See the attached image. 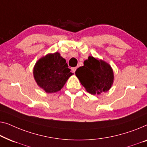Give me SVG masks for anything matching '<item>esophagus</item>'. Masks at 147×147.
Wrapping results in <instances>:
<instances>
[{
	"mask_svg": "<svg viewBox=\"0 0 147 147\" xmlns=\"http://www.w3.org/2000/svg\"><path fill=\"white\" fill-rule=\"evenodd\" d=\"M71 70H72V72H73V73H75L76 70V67H73L71 69Z\"/></svg>",
	"mask_w": 147,
	"mask_h": 147,
	"instance_id": "obj_1",
	"label": "esophagus"
}]
</instances>
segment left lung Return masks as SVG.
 I'll return each mask as SVG.
<instances>
[{
	"mask_svg": "<svg viewBox=\"0 0 147 147\" xmlns=\"http://www.w3.org/2000/svg\"><path fill=\"white\" fill-rule=\"evenodd\" d=\"M75 74L86 91L92 94L108 91L114 79L111 66L90 56L84 61V66L76 69Z\"/></svg>",
	"mask_w": 147,
	"mask_h": 147,
	"instance_id": "left-lung-1",
	"label": "left lung"
}]
</instances>
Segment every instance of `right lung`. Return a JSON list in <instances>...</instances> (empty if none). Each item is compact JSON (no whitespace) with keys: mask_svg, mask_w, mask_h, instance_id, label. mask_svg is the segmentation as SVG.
I'll list each match as a JSON object with an SVG mask.
<instances>
[{"mask_svg":"<svg viewBox=\"0 0 147 147\" xmlns=\"http://www.w3.org/2000/svg\"><path fill=\"white\" fill-rule=\"evenodd\" d=\"M59 53L49 54L37 62L33 70L38 85L48 93L59 91L73 73Z\"/></svg>","mask_w":147,"mask_h":147,"instance_id":"add662e5","label":"right lung"}]
</instances>
